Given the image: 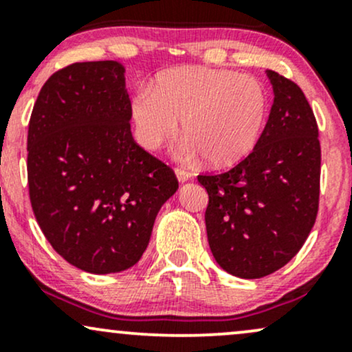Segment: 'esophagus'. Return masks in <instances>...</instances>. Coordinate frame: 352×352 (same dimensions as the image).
<instances>
[{
	"mask_svg": "<svg viewBox=\"0 0 352 352\" xmlns=\"http://www.w3.org/2000/svg\"><path fill=\"white\" fill-rule=\"evenodd\" d=\"M175 175H177V179H179L180 184H184V182H188L190 179H192V173L187 170H182V168H175Z\"/></svg>",
	"mask_w": 352,
	"mask_h": 352,
	"instance_id": "1",
	"label": "esophagus"
}]
</instances>
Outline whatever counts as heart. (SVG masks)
Segmentation results:
<instances>
[{
    "mask_svg": "<svg viewBox=\"0 0 352 352\" xmlns=\"http://www.w3.org/2000/svg\"><path fill=\"white\" fill-rule=\"evenodd\" d=\"M134 134L145 151H157L179 132L182 159L204 155L212 167H230L253 152L265 131L270 96L252 76L212 67L185 66L164 71L152 91L131 99Z\"/></svg>",
    "mask_w": 352,
    "mask_h": 352,
    "instance_id": "heart-1",
    "label": "heart"
}]
</instances>
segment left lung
I'll list each match as a JSON object with an SVG mask.
<instances>
[{"label":"left lung","mask_w":352,"mask_h":352,"mask_svg":"<svg viewBox=\"0 0 352 352\" xmlns=\"http://www.w3.org/2000/svg\"><path fill=\"white\" fill-rule=\"evenodd\" d=\"M268 122L253 152L218 175H199L208 193V245L225 272L245 280L272 274L305 245L318 215V124L293 80L266 71Z\"/></svg>","instance_id":"left-lung-1"}]
</instances>
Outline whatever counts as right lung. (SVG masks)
<instances>
[{
  "label": "right lung",
  "mask_w": 352,
  "mask_h": 352,
  "mask_svg": "<svg viewBox=\"0 0 352 352\" xmlns=\"http://www.w3.org/2000/svg\"><path fill=\"white\" fill-rule=\"evenodd\" d=\"M129 106L122 64L92 60L54 72L31 114L34 217L52 248L87 273L132 268L179 188L172 168L135 144Z\"/></svg>",
  "instance_id": "add662e5"
}]
</instances>
